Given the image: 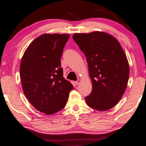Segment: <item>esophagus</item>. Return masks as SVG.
Here are the masks:
<instances>
[{"label": "esophagus", "mask_w": 146, "mask_h": 146, "mask_svg": "<svg viewBox=\"0 0 146 146\" xmlns=\"http://www.w3.org/2000/svg\"><path fill=\"white\" fill-rule=\"evenodd\" d=\"M80 82H81V80H78L77 81L75 82V84H76V85H78V84H79Z\"/></svg>", "instance_id": "1"}]
</instances>
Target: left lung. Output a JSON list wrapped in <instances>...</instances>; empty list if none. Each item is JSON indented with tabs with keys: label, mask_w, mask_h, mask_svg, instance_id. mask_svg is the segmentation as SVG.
<instances>
[{
	"label": "left lung",
	"mask_w": 146,
	"mask_h": 146,
	"mask_svg": "<svg viewBox=\"0 0 146 146\" xmlns=\"http://www.w3.org/2000/svg\"><path fill=\"white\" fill-rule=\"evenodd\" d=\"M73 39L85 54L92 82L87 105L98 111L113 108L123 96L129 78L126 56L113 36L101 31L74 33Z\"/></svg>",
	"instance_id": "8db88e82"
}]
</instances>
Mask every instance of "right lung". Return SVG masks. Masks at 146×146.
Returning <instances> with one entry per match:
<instances>
[{"label": "right lung", "instance_id": "1", "mask_svg": "<svg viewBox=\"0 0 146 146\" xmlns=\"http://www.w3.org/2000/svg\"><path fill=\"white\" fill-rule=\"evenodd\" d=\"M69 34H43L25 51L20 76L25 96L39 111L52 115L66 106L74 87L63 77L60 58Z\"/></svg>", "mask_w": 146, "mask_h": 146}]
</instances>
